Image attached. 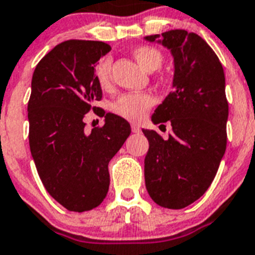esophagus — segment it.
<instances>
[{"label": "esophagus", "mask_w": 255, "mask_h": 255, "mask_svg": "<svg viewBox=\"0 0 255 255\" xmlns=\"http://www.w3.org/2000/svg\"><path fill=\"white\" fill-rule=\"evenodd\" d=\"M132 132H133V133H140V132H141V128H140V126H137V125H132Z\"/></svg>", "instance_id": "34e87169"}]
</instances>
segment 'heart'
Instances as JSON below:
<instances>
[{
    "instance_id": "obj_1",
    "label": "heart",
    "mask_w": 255,
    "mask_h": 255,
    "mask_svg": "<svg viewBox=\"0 0 255 255\" xmlns=\"http://www.w3.org/2000/svg\"><path fill=\"white\" fill-rule=\"evenodd\" d=\"M133 57L146 72H155L163 64V55L151 46H140L133 50ZM95 77L103 90H108L112 85V60L104 57L95 68ZM154 104V99L149 94H125L112 104L114 114L130 122H138L145 117L147 110Z\"/></svg>"
}]
</instances>
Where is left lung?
I'll return each mask as SVG.
<instances>
[{
	"label": "left lung",
	"instance_id": "left-lung-1",
	"mask_svg": "<svg viewBox=\"0 0 255 255\" xmlns=\"http://www.w3.org/2000/svg\"><path fill=\"white\" fill-rule=\"evenodd\" d=\"M145 39L167 47L174 61L173 91L151 117L154 125L169 122L172 132L163 140L158 132L142 129L149 141L146 190L160 207L182 209L204 195L225 155V72L214 51L195 33L174 29Z\"/></svg>",
	"mask_w": 255,
	"mask_h": 255
}]
</instances>
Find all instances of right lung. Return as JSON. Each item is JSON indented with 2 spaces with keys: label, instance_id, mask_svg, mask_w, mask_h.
<instances>
[{
  "label": "right lung",
  "instance_id": "obj_1",
  "mask_svg": "<svg viewBox=\"0 0 255 255\" xmlns=\"http://www.w3.org/2000/svg\"><path fill=\"white\" fill-rule=\"evenodd\" d=\"M112 50L99 41L70 39L35 66L28 103L29 146L48 194L70 212L99 207L110 185L109 161L130 133L126 119L104 113L103 127L86 132L85 117L103 91L95 64Z\"/></svg>",
  "mask_w": 255,
  "mask_h": 255
}]
</instances>
